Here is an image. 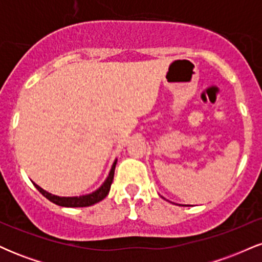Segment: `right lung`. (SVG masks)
<instances>
[{
    "label": "right lung",
    "instance_id": "obj_1",
    "mask_svg": "<svg viewBox=\"0 0 262 262\" xmlns=\"http://www.w3.org/2000/svg\"><path fill=\"white\" fill-rule=\"evenodd\" d=\"M116 164H117V160H114L113 165H112V169H111L110 173H108V177L106 179V181L102 183L101 187L98 189H96V191L92 192V193L85 194V196L59 197V196H55V194L49 193V192L44 191L43 188L39 187V186L35 185V183H34V186H35V188H37L45 198H48L50 202L58 204V206H61V207H89V206H92V204L100 202V201L103 200V198H106L108 192H110V189H111V185H112V182H113Z\"/></svg>",
    "mask_w": 262,
    "mask_h": 262
}]
</instances>
